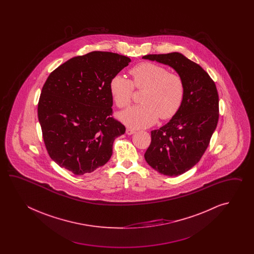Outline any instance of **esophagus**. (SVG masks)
<instances>
[{
	"label": "esophagus",
	"instance_id": "obj_1",
	"mask_svg": "<svg viewBox=\"0 0 254 254\" xmlns=\"http://www.w3.org/2000/svg\"><path fill=\"white\" fill-rule=\"evenodd\" d=\"M135 132H136V130H135V129H131V128H127V129H126V133L128 135L133 134Z\"/></svg>",
	"mask_w": 254,
	"mask_h": 254
}]
</instances>
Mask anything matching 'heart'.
Instances as JSON below:
<instances>
[{
  "label": "heart",
  "mask_w": 254,
  "mask_h": 254,
  "mask_svg": "<svg viewBox=\"0 0 254 254\" xmlns=\"http://www.w3.org/2000/svg\"><path fill=\"white\" fill-rule=\"evenodd\" d=\"M132 81L124 76H114L110 91L119 108L129 106L133 87L144 90L141 104L125 110L119 114L124 124L132 128H146L154 125L158 118L168 120L178 113L184 102L185 85L177 72L153 63H141L129 70Z\"/></svg>",
  "instance_id": "1"
}]
</instances>
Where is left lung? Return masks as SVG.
<instances>
[{"label": "left lung", "mask_w": 254, "mask_h": 254, "mask_svg": "<svg viewBox=\"0 0 254 254\" xmlns=\"http://www.w3.org/2000/svg\"><path fill=\"white\" fill-rule=\"evenodd\" d=\"M143 59L169 65L182 76L184 102L170 122L151 130L144 158L158 173L178 176L198 163L219 120V95L214 81L200 65L180 53L148 54Z\"/></svg>", "instance_id": "obj_1"}]
</instances>
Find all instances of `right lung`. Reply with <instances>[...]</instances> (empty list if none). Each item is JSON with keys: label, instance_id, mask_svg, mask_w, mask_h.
<instances>
[{"label": "right lung", "instance_id": "add662e5", "mask_svg": "<svg viewBox=\"0 0 254 254\" xmlns=\"http://www.w3.org/2000/svg\"><path fill=\"white\" fill-rule=\"evenodd\" d=\"M130 59L92 52L68 60L49 75L38 103L39 123L52 160L75 175L108 162L125 125L112 117L110 82Z\"/></svg>", "mask_w": 254, "mask_h": 254}]
</instances>
